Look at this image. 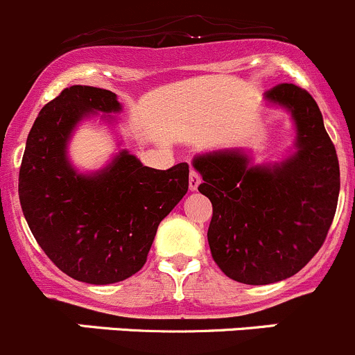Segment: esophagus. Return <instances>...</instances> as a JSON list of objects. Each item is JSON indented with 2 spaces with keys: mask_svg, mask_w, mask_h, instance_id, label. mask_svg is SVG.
Here are the masks:
<instances>
[{
  "mask_svg": "<svg viewBox=\"0 0 355 355\" xmlns=\"http://www.w3.org/2000/svg\"><path fill=\"white\" fill-rule=\"evenodd\" d=\"M200 182H202L200 174L196 173V171H191V173H189V189H191V191H196L200 186Z\"/></svg>",
  "mask_w": 355,
  "mask_h": 355,
  "instance_id": "obj_1",
  "label": "esophagus"
}]
</instances>
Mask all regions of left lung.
<instances>
[{
  "mask_svg": "<svg viewBox=\"0 0 355 355\" xmlns=\"http://www.w3.org/2000/svg\"><path fill=\"white\" fill-rule=\"evenodd\" d=\"M266 100L295 122V152L278 164L254 166L240 150L193 159L212 202L209 247L220 271L245 285H269L297 275L321 248L340 193L335 145L314 98L278 84Z\"/></svg>",
  "mask_w": 355,
  "mask_h": 355,
  "instance_id": "obj_1",
  "label": "left lung"
}]
</instances>
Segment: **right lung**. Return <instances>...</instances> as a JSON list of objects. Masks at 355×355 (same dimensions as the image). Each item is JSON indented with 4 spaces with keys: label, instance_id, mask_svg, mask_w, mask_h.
<instances>
[{
    "label": "right lung",
    "instance_id": "1",
    "mask_svg": "<svg viewBox=\"0 0 355 355\" xmlns=\"http://www.w3.org/2000/svg\"><path fill=\"white\" fill-rule=\"evenodd\" d=\"M121 108L108 89L65 87L41 108L20 166V205L31 233L60 271L91 285L136 275L160 220L188 191V164L152 169L128 150L98 173L73 169L67 145L77 124Z\"/></svg>",
    "mask_w": 355,
    "mask_h": 355
}]
</instances>
